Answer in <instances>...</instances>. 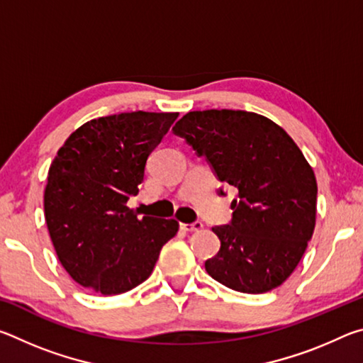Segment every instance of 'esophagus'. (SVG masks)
Returning <instances> with one entry per match:
<instances>
[{"label": "esophagus", "mask_w": 363, "mask_h": 363, "mask_svg": "<svg viewBox=\"0 0 363 363\" xmlns=\"http://www.w3.org/2000/svg\"><path fill=\"white\" fill-rule=\"evenodd\" d=\"M181 229L184 232H199L203 229V224L196 220V223H194V224H181Z\"/></svg>", "instance_id": "1"}]
</instances>
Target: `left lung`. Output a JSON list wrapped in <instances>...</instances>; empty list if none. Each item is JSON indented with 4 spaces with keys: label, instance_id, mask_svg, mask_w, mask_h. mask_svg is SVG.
I'll list each match as a JSON object with an SVG mask.
<instances>
[{
    "label": "left lung",
    "instance_id": "obj_1",
    "mask_svg": "<svg viewBox=\"0 0 363 363\" xmlns=\"http://www.w3.org/2000/svg\"><path fill=\"white\" fill-rule=\"evenodd\" d=\"M173 131L206 157L220 182L238 189L232 223L213 227L220 248L206 272L242 293L280 286L315 227L317 181L303 152L277 123L245 110L189 112Z\"/></svg>",
    "mask_w": 363,
    "mask_h": 363
}]
</instances>
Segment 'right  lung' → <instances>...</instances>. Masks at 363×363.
Instances as JSON below:
<instances>
[{
	"mask_svg": "<svg viewBox=\"0 0 363 363\" xmlns=\"http://www.w3.org/2000/svg\"><path fill=\"white\" fill-rule=\"evenodd\" d=\"M179 113L131 112L84 123L48 171L45 219L60 264L93 293L120 294L150 277L176 219L138 218L126 206L147 157Z\"/></svg>",
	"mask_w": 363,
	"mask_h": 363,
	"instance_id": "add662e5",
	"label": "right lung"
}]
</instances>
